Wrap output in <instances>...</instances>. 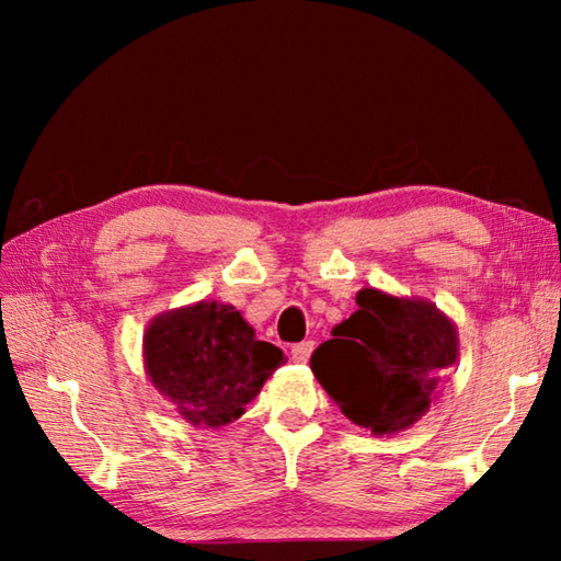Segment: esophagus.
Here are the masks:
<instances>
[{"instance_id": "esophagus-1", "label": "esophagus", "mask_w": 561, "mask_h": 561, "mask_svg": "<svg viewBox=\"0 0 561 561\" xmlns=\"http://www.w3.org/2000/svg\"><path fill=\"white\" fill-rule=\"evenodd\" d=\"M311 354H313V342L311 340L299 342V344H294V347H291V359L296 364H306L308 359H311Z\"/></svg>"}]
</instances>
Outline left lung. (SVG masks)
Wrapping results in <instances>:
<instances>
[{
    "label": "left lung",
    "instance_id": "1",
    "mask_svg": "<svg viewBox=\"0 0 561 561\" xmlns=\"http://www.w3.org/2000/svg\"><path fill=\"white\" fill-rule=\"evenodd\" d=\"M356 306L313 352L311 368L347 420L376 436L402 432L456 364V325L432 301L378 289H362Z\"/></svg>",
    "mask_w": 561,
    "mask_h": 561
}]
</instances>
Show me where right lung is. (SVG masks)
I'll list each match as a JSON object with an SVG mask.
<instances>
[{
	"label": "right lung",
	"mask_w": 561,
	"mask_h": 561,
	"mask_svg": "<svg viewBox=\"0 0 561 561\" xmlns=\"http://www.w3.org/2000/svg\"><path fill=\"white\" fill-rule=\"evenodd\" d=\"M284 362L279 347L257 340L243 316L219 301L161 313L145 332L149 380L195 426L238 420Z\"/></svg>",
	"instance_id": "obj_1"
}]
</instances>
